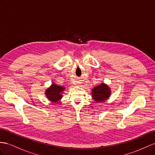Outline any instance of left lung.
Wrapping results in <instances>:
<instances>
[{
    "label": "left lung",
    "instance_id": "left-lung-1",
    "mask_svg": "<svg viewBox=\"0 0 155 155\" xmlns=\"http://www.w3.org/2000/svg\"><path fill=\"white\" fill-rule=\"evenodd\" d=\"M111 90L110 87L104 82L95 86L92 89V97L96 103L104 102L109 98Z\"/></svg>",
    "mask_w": 155,
    "mask_h": 155
}]
</instances>
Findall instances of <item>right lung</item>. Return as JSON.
<instances>
[{"instance_id": "add662e5", "label": "right lung", "mask_w": 155, "mask_h": 155, "mask_svg": "<svg viewBox=\"0 0 155 155\" xmlns=\"http://www.w3.org/2000/svg\"><path fill=\"white\" fill-rule=\"evenodd\" d=\"M65 90V87L56 84L52 82L50 87L45 90V96L46 98L53 103H59L63 97V94Z\"/></svg>"}]
</instances>
